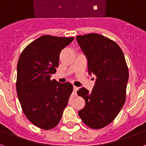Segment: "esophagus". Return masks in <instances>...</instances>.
Here are the masks:
<instances>
[{
  "instance_id": "esophagus-1",
  "label": "esophagus",
  "mask_w": 146,
  "mask_h": 146,
  "mask_svg": "<svg viewBox=\"0 0 146 146\" xmlns=\"http://www.w3.org/2000/svg\"><path fill=\"white\" fill-rule=\"evenodd\" d=\"M78 89H79V88H77V87H76V86H73V91H74V94H75V95L76 94V91L78 90Z\"/></svg>"
}]
</instances>
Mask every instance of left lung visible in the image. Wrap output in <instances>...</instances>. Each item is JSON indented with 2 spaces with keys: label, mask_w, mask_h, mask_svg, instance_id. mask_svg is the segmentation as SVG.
Returning a JSON list of instances; mask_svg holds the SVG:
<instances>
[{
  "label": "left lung",
  "mask_w": 146,
  "mask_h": 146,
  "mask_svg": "<svg viewBox=\"0 0 146 146\" xmlns=\"http://www.w3.org/2000/svg\"><path fill=\"white\" fill-rule=\"evenodd\" d=\"M76 39L88 59V73L97 77L91 92L84 88L77 91L85 101L79 115L89 128L100 129L114 120L124 105L128 66L122 50L111 39L97 33Z\"/></svg>",
  "instance_id": "8db88e82"
}]
</instances>
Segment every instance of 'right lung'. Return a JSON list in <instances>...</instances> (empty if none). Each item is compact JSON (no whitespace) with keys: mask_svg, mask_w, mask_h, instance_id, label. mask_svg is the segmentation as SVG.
Wrapping results in <instances>:
<instances>
[{"mask_svg":"<svg viewBox=\"0 0 146 146\" xmlns=\"http://www.w3.org/2000/svg\"><path fill=\"white\" fill-rule=\"evenodd\" d=\"M73 39L42 35L26 46L18 58V100L26 117L41 129L58 124L73 92L70 83L62 84L50 77L58 67L61 51Z\"/></svg>","mask_w":146,"mask_h":146,"instance_id":"add662e5","label":"right lung"}]
</instances>
